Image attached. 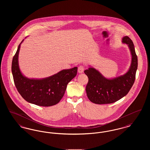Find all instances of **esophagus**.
I'll return each instance as SVG.
<instances>
[{
    "label": "esophagus",
    "instance_id": "34e87169",
    "mask_svg": "<svg viewBox=\"0 0 150 150\" xmlns=\"http://www.w3.org/2000/svg\"><path fill=\"white\" fill-rule=\"evenodd\" d=\"M84 66H79L78 67V72L79 74H82L84 72Z\"/></svg>",
    "mask_w": 150,
    "mask_h": 150
}]
</instances>
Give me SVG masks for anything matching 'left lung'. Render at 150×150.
I'll return each mask as SVG.
<instances>
[{"label": "left lung", "instance_id": "left-lung-1", "mask_svg": "<svg viewBox=\"0 0 150 150\" xmlns=\"http://www.w3.org/2000/svg\"><path fill=\"white\" fill-rule=\"evenodd\" d=\"M122 43L128 46L131 54V64L124 74L112 78L105 77L92 66L84 71L88 77L86 92L88 99L96 104L112 103L120 100L128 93L136 79L138 58L132 40L127 36L122 38Z\"/></svg>", "mask_w": 150, "mask_h": 150}]
</instances>
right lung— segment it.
I'll use <instances>...</instances> for the list:
<instances>
[{
	"label": "right lung",
	"instance_id": "add662e5",
	"mask_svg": "<svg viewBox=\"0 0 150 150\" xmlns=\"http://www.w3.org/2000/svg\"><path fill=\"white\" fill-rule=\"evenodd\" d=\"M13 58L12 72L14 83L22 98L29 103L48 107L58 103L64 95L68 83L77 75L78 67L62 70L45 78H29L20 70L18 55L21 44Z\"/></svg>",
	"mask_w": 150,
	"mask_h": 150
}]
</instances>
